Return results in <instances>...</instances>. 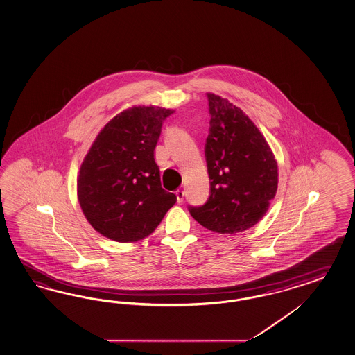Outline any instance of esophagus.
I'll return each mask as SVG.
<instances>
[{
  "instance_id": "34e87169",
  "label": "esophagus",
  "mask_w": 355,
  "mask_h": 355,
  "mask_svg": "<svg viewBox=\"0 0 355 355\" xmlns=\"http://www.w3.org/2000/svg\"><path fill=\"white\" fill-rule=\"evenodd\" d=\"M176 198H178V203H182V200H184V191L182 189H178L176 191Z\"/></svg>"
}]
</instances>
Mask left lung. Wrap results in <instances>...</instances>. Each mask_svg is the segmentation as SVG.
<instances>
[{"instance_id": "left-lung-1", "label": "left lung", "mask_w": 355, "mask_h": 355, "mask_svg": "<svg viewBox=\"0 0 355 355\" xmlns=\"http://www.w3.org/2000/svg\"><path fill=\"white\" fill-rule=\"evenodd\" d=\"M207 99L209 197L203 206H189V212L212 232L234 234L254 227L269 209L278 188V166L263 134L242 110L211 92Z\"/></svg>"}]
</instances>
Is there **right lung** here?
Segmentation results:
<instances>
[{
	"label": "right lung",
	"instance_id": "right-lung-1",
	"mask_svg": "<svg viewBox=\"0 0 355 355\" xmlns=\"http://www.w3.org/2000/svg\"><path fill=\"white\" fill-rule=\"evenodd\" d=\"M173 110L132 107L103 128L77 179L82 212L101 236L137 242L159 225L176 196L161 185L155 149Z\"/></svg>",
	"mask_w": 355,
	"mask_h": 355
}]
</instances>
